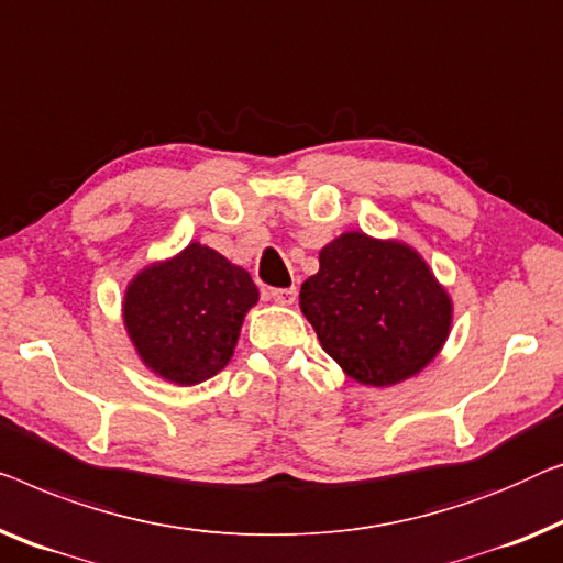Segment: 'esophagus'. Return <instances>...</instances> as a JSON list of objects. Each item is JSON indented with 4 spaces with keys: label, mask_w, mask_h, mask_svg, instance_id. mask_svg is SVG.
Masks as SVG:
<instances>
[{
    "label": "esophagus",
    "mask_w": 563,
    "mask_h": 563,
    "mask_svg": "<svg viewBox=\"0 0 563 563\" xmlns=\"http://www.w3.org/2000/svg\"><path fill=\"white\" fill-rule=\"evenodd\" d=\"M274 301H279V305H291V301L297 299V289L289 287V289H272L268 291Z\"/></svg>",
    "instance_id": "esophagus-1"
}]
</instances>
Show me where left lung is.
Segmentation results:
<instances>
[{
    "label": "left lung",
    "instance_id": "1",
    "mask_svg": "<svg viewBox=\"0 0 563 563\" xmlns=\"http://www.w3.org/2000/svg\"><path fill=\"white\" fill-rule=\"evenodd\" d=\"M301 314L345 376L388 388L417 376L452 330V299L417 249L347 231L320 251Z\"/></svg>",
    "mask_w": 563,
    "mask_h": 563
}]
</instances>
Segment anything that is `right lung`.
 <instances>
[{"instance_id":"1","label":"right lung","mask_w":563,"mask_h":563,"mask_svg":"<svg viewBox=\"0 0 563 563\" xmlns=\"http://www.w3.org/2000/svg\"><path fill=\"white\" fill-rule=\"evenodd\" d=\"M256 301L258 289L246 268L192 241L129 282L121 317L154 376L198 386L231 361L243 317Z\"/></svg>"}]
</instances>
